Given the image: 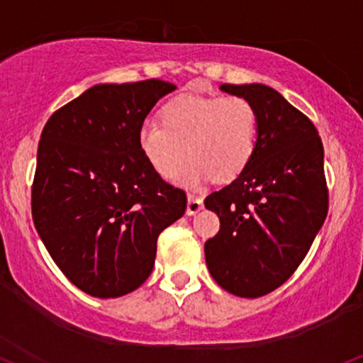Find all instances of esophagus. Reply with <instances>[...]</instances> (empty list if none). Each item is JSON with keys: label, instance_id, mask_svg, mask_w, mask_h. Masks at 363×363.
I'll list each match as a JSON object with an SVG mask.
<instances>
[{"label": "esophagus", "instance_id": "obj_1", "mask_svg": "<svg viewBox=\"0 0 363 363\" xmlns=\"http://www.w3.org/2000/svg\"><path fill=\"white\" fill-rule=\"evenodd\" d=\"M202 208H203L202 199L190 195L189 196V202H186V216H190V217L195 216V213H199Z\"/></svg>", "mask_w": 363, "mask_h": 363}]
</instances>
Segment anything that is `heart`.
Returning <instances> with one entry per match:
<instances>
[{
    "label": "heart",
    "mask_w": 363,
    "mask_h": 363,
    "mask_svg": "<svg viewBox=\"0 0 363 363\" xmlns=\"http://www.w3.org/2000/svg\"><path fill=\"white\" fill-rule=\"evenodd\" d=\"M257 133V111L245 97L182 94L163 106L161 123L143 124L138 145L163 178H173L189 155L180 182L195 186L212 177L216 182L240 177L256 153Z\"/></svg>",
    "instance_id": "obj_1"
}]
</instances>
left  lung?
<instances>
[{
    "instance_id": "obj_1",
    "label": "left lung",
    "mask_w": 363,
    "mask_h": 363,
    "mask_svg": "<svg viewBox=\"0 0 363 363\" xmlns=\"http://www.w3.org/2000/svg\"><path fill=\"white\" fill-rule=\"evenodd\" d=\"M220 91L252 102L259 133L245 172L205 199L220 220L205 242V261L220 288L259 298L289 279L323 225V143L315 124L272 87L222 84Z\"/></svg>"
}]
</instances>
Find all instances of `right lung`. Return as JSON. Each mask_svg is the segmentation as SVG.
Instances as JSON below:
<instances>
[{"label":"right lung","mask_w":363,"mask_h":363,"mask_svg":"<svg viewBox=\"0 0 363 363\" xmlns=\"http://www.w3.org/2000/svg\"><path fill=\"white\" fill-rule=\"evenodd\" d=\"M177 86L97 84L55 111L38 143L35 229L70 283L96 298L131 293L151 274L158 235L186 208L185 191L150 167L138 133Z\"/></svg>","instance_id":"1"}]
</instances>
